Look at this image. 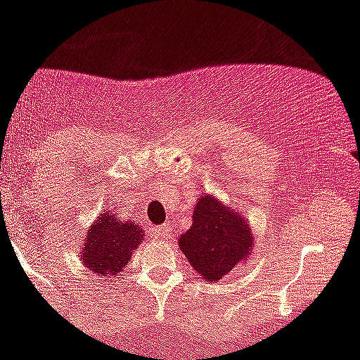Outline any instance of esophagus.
Segmentation results:
<instances>
[{
  "label": "esophagus",
  "instance_id": "obj_1",
  "mask_svg": "<svg viewBox=\"0 0 360 360\" xmlns=\"http://www.w3.org/2000/svg\"><path fill=\"white\" fill-rule=\"evenodd\" d=\"M171 233V226L169 222H166V224L159 226V228H155V233H153V237L155 238H160V240H164V238L169 237Z\"/></svg>",
  "mask_w": 360,
  "mask_h": 360
}]
</instances>
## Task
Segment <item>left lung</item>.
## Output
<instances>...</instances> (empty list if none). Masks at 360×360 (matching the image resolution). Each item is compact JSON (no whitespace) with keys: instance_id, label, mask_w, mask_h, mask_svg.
I'll list each match as a JSON object with an SVG mask.
<instances>
[{"instance_id":"obj_1","label":"left lung","mask_w":360,"mask_h":360,"mask_svg":"<svg viewBox=\"0 0 360 360\" xmlns=\"http://www.w3.org/2000/svg\"><path fill=\"white\" fill-rule=\"evenodd\" d=\"M193 221L189 231L178 238V248L208 283L222 279L248 258L252 235L242 215L205 194L194 208Z\"/></svg>"}]
</instances>
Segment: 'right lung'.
Wrapping results in <instances>:
<instances>
[{
	"mask_svg": "<svg viewBox=\"0 0 360 360\" xmlns=\"http://www.w3.org/2000/svg\"><path fill=\"white\" fill-rule=\"evenodd\" d=\"M81 258L97 276L116 277L122 272L131 255L145 238L138 224L118 222L112 214H104L88 231Z\"/></svg>",
	"mask_w": 360,
	"mask_h": 360,
	"instance_id": "1",
	"label": "right lung"
}]
</instances>
